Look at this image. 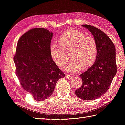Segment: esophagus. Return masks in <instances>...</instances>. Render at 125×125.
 Segmentation results:
<instances>
[{
    "label": "esophagus",
    "instance_id": "obj_1",
    "mask_svg": "<svg viewBox=\"0 0 125 125\" xmlns=\"http://www.w3.org/2000/svg\"><path fill=\"white\" fill-rule=\"evenodd\" d=\"M65 77L67 78H71L72 77V76L71 74H66Z\"/></svg>",
    "mask_w": 125,
    "mask_h": 125
}]
</instances>
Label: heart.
Here are the masks:
<instances>
[{"label": "heart", "instance_id": "obj_1", "mask_svg": "<svg viewBox=\"0 0 125 125\" xmlns=\"http://www.w3.org/2000/svg\"><path fill=\"white\" fill-rule=\"evenodd\" d=\"M60 45L52 43L50 53L52 59L57 65L62 66L67 61L65 51L71 50V61L64 69L67 72H76L83 66L89 67L94 63L97 55V45L95 39L90 36L74 29L65 32L59 38Z\"/></svg>", "mask_w": 125, "mask_h": 125}]
</instances>
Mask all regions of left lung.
Here are the masks:
<instances>
[{
    "instance_id": "8db88e82",
    "label": "left lung",
    "mask_w": 125,
    "mask_h": 125,
    "mask_svg": "<svg viewBox=\"0 0 125 125\" xmlns=\"http://www.w3.org/2000/svg\"><path fill=\"white\" fill-rule=\"evenodd\" d=\"M82 27L93 36L97 52L94 63L80 75L83 84L75 94L80 99L92 101L106 93L117 73L115 48L110 38L101 30L87 24Z\"/></svg>"
}]
</instances>
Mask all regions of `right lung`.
Listing matches in <instances>:
<instances>
[{
    "instance_id": "add662e5",
    "label": "right lung",
    "mask_w": 125,
    "mask_h": 125,
    "mask_svg": "<svg viewBox=\"0 0 125 125\" xmlns=\"http://www.w3.org/2000/svg\"><path fill=\"white\" fill-rule=\"evenodd\" d=\"M53 33L44 28H34L19 39L14 61L16 74L22 87L37 101L53 94L57 80L65 74L54 62L50 53Z\"/></svg>"
}]
</instances>
